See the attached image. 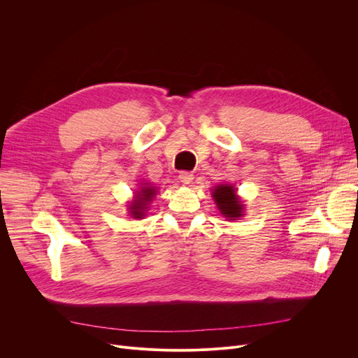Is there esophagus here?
Returning a JSON list of instances; mask_svg holds the SVG:
<instances>
[{"label":"esophagus","instance_id":"34e87169","mask_svg":"<svg viewBox=\"0 0 358 358\" xmlns=\"http://www.w3.org/2000/svg\"><path fill=\"white\" fill-rule=\"evenodd\" d=\"M178 178H180V181H181L182 184H190V182L193 181V178H194V174L190 173V171H181L180 176H178Z\"/></svg>","mask_w":358,"mask_h":358}]
</instances>
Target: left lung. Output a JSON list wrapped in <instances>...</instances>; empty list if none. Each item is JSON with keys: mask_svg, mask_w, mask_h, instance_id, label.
<instances>
[{"mask_svg": "<svg viewBox=\"0 0 358 358\" xmlns=\"http://www.w3.org/2000/svg\"><path fill=\"white\" fill-rule=\"evenodd\" d=\"M212 196L217 206L219 212L228 220H238L243 216V204L236 194V189L231 184L216 185Z\"/></svg>", "mask_w": 358, "mask_h": 358, "instance_id": "1", "label": "left lung"}]
</instances>
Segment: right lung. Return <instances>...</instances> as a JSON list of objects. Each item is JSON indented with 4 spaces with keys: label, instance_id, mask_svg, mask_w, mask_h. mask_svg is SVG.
I'll return each mask as SVG.
<instances>
[{
    "label": "right lung",
    "instance_id": "obj_1",
    "mask_svg": "<svg viewBox=\"0 0 358 358\" xmlns=\"http://www.w3.org/2000/svg\"><path fill=\"white\" fill-rule=\"evenodd\" d=\"M155 194H157L155 187H149L148 184L146 187H141V190L135 194V199L131 200L129 206L130 216L135 219H143L148 209V204L152 201Z\"/></svg>",
    "mask_w": 358,
    "mask_h": 358
}]
</instances>
